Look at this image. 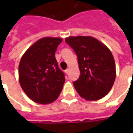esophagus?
I'll return each mask as SVG.
<instances>
[{"label": "esophagus", "instance_id": "obj_1", "mask_svg": "<svg viewBox=\"0 0 133 133\" xmlns=\"http://www.w3.org/2000/svg\"><path fill=\"white\" fill-rule=\"evenodd\" d=\"M69 71H70L69 68H68V69L65 70V73H66V74H68V73H69Z\"/></svg>", "mask_w": 133, "mask_h": 133}]
</instances>
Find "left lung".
Masks as SVG:
<instances>
[{
	"instance_id": "8db88e82",
	"label": "left lung",
	"mask_w": 133,
	"mask_h": 133,
	"mask_svg": "<svg viewBox=\"0 0 133 133\" xmlns=\"http://www.w3.org/2000/svg\"><path fill=\"white\" fill-rule=\"evenodd\" d=\"M65 42L78 56L80 77L73 83L81 98L98 100L111 90L116 77L113 55L105 45L91 36H70Z\"/></svg>"
}]
</instances>
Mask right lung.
<instances>
[{
    "label": "right lung",
    "mask_w": 133,
    "mask_h": 133,
    "mask_svg": "<svg viewBox=\"0 0 133 133\" xmlns=\"http://www.w3.org/2000/svg\"><path fill=\"white\" fill-rule=\"evenodd\" d=\"M62 41L60 38H41L22 56L18 67L20 85L28 97L35 103H52L62 91L65 79L55 57Z\"/></svg>",
    "instance_id": "1"
}]
</instances>
